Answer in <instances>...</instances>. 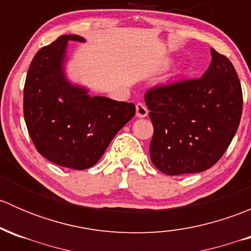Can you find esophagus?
<instances>
[{"instance_id":"obj_1","label":"esophagus","mask_w":251,"mask_h":251,"mask_svg":"<svg viewBox=\"0 0 251 251\" xmlns=\"http://www.w3.org/2000/svg\"><path fill=\"white\" fill-rule=\"evenodd\" d=\"M136 115L138 118H146L148 115V109H147V107L143 103H137L136 104Z\"/></svg>"}]
</instances>
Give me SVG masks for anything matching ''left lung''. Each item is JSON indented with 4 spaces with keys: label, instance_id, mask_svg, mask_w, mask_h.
I'll list each match as a JSON object with an SVG mask.
<instances>
[{
    "label": "left lung",
    "instance_id": "left-lung-1",
    "mask_svg": "<svg viewBox=\"0 0 251 251\" xmlns=\"http://www.w3.org/2000/svg\"><path fill=\"white\" fill-rule=\"evenodd\" d=\"M203 76L155 86L144 95L154 135L151 163L175 176L201 173L233 140L243 110L240 81L229 59L211 48Z\"/></svg>",
    "mask_w": 251,
    "mask_h": 251
}]
</instances>
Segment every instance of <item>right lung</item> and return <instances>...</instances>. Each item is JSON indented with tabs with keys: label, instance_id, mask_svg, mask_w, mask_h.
I'll return each instance as SVG.
<instances>
[{
	"label": "right lung",
	"instance_id": "1",
	"mask_svg": "<svg viewBox=\"0 0 251 251\" xmlns=\"http://www.w3.org/2000/svg\"><path fill=\"white\" fill-rule=\"evenodd\" d=\"M68 41L62 35L35 54L24 86V119L37 151L63 168L85 170L95 165L114 136L133 118V103L91 97L88 90L65 76Z\"/></svg>",
	"mask_w": 251,
	"mask_h": 251
}]
</instances>
